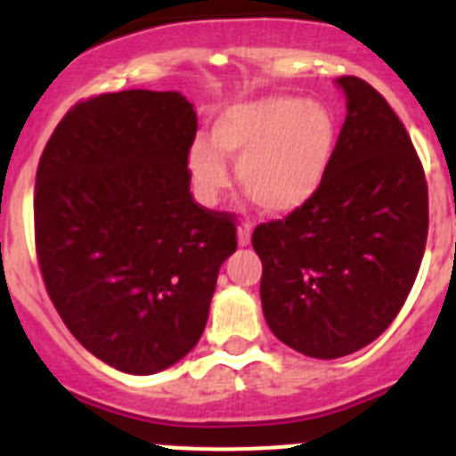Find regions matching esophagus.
Instances as JSON below:
<instances>
[{"mask_svg": "<svg viewBox=\"0 0 456 456\" xmlns=\"http://www.w3.org/2000/svg\"><path fill=\"white\" fill-rule=\"evenodd\" d=\"M237 241H240V247H248L251 244V228L247 224L240 225V231H237Z\"/></svg>", "mask_w": 456, "mask_h": 456, "instance_id": "1", "label": "esophagus"}]
</instances>
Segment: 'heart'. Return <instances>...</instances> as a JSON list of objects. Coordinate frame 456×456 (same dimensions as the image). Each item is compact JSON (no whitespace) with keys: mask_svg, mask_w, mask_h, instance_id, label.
Segmentation results:
<instances>
[{"mask_svg":"<svg viewBox=\"0 0 456 456\" xmlns=\"http://www.w3.org/2000/svg\"><path fill=\"white\" fill-rule=\"evenodd\" d=\"M209 139L212 146L196 141L189 151L193 187L205 203H216L231 184L228 157L247 196L265 212L288 215L320 189L336 148V118L315 100L263 95L225 107Z\"/></svg>","mask_w":456,"mask_h":456,"instance_id":"b5f03b06","label":"heart"}]
</instances>
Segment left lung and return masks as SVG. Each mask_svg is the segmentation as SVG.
Returning a JSON list of instances; mask_svg holds the SVG:
<instances>
[{
    "instance_id": "8db88e82",
    "label": "left lung",
    "mask_w": 456,
    "mask_h": 456,
    "mask_svg": "<svg viewBox=\"0 0 456 456\" xmlns=\"http://www.w3.org/2000/svg\"><path fill=\"white\" fill-rule=\"evenodd\" d=\"M347 118L315 196L260 224V299L281 342L340 358L390 326L416 283L429 231L425 168L377 88L345 75Z\"/></svg>"
}]
</instances>
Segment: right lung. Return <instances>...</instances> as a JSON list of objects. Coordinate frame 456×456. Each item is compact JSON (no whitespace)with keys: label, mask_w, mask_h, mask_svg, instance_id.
I'll use <instances>...</instances> for the list:
<instances>
[{"label":"right lung","mask_w":456,"mask_h":456,"mask_svg":"<svg viewBox=\"0 0 456 456\" xmlns=\"http://www.w3.org/2000/svg\"><path fill=\"white\" fill-rule=\"evenodd\" d=\"M196 130L180 93H102L75 104L40 155L43 283L68 331L120 372H159L191 352L237 248L235 215L189 191Z\"/></svg>","instance_id":"right-lung-1"}]
</instances>
